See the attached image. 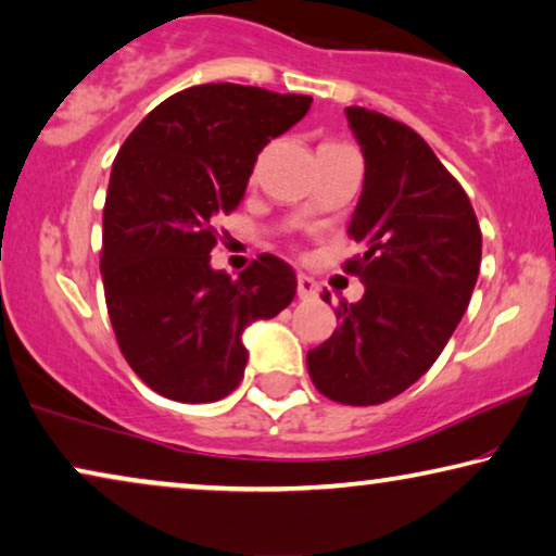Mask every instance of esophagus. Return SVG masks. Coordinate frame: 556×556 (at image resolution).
Wrapping results in <instances>:
<instances>
[{"mask_svg":"<svg viewBox=\"0 0 556 556\" xmlns=\"http://www.w3.org/2000/svg\"><path fill=\"white\" fill-rule=\"evenodd\" d=\"M319 292V285L312 277L307 275H296V294H300V300H312V296H317Z\"/></svg>","mask_w":556,"mask_h":556,"instance_id":"esophagus-1","label":"esophagus"}]
</instances>
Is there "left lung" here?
I'll list each match as a JSON object with an SVG mask.
<instances>
[{"label":"left lung","mask_w":556,"mask_h":556,"mask_svg":"<svg viewBox=\"0 0 556 556\" xmlns=\"http://www.w3.org/2000/svg\"><path fill=\"white\" fill-rule=\"evenodd\" d=\"M345 113L365 159L350 222L365 254L348 269L365 294L340 302V325L309 350L307 370L334 403L378 405L443 353L479 279L481 229L466 191L416 130L365 108Z\"/></svg>","instance_id":"8db88e82"}]
</instances>
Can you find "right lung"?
Returning a JSON list of instances; mask_svg holds the SVG:
<instances>
[{"instance_id":"right-lung-1","label":"right lung","mask_w":556,"mask_h":556,"mask_svg":"<svg viewBox=\"0 0 556 556\" xmlns=\"http://www.w3.org/2000/svg\"><path fill=\"white\" fill-rule=\"evenodd\" d=\"M309 105V96L197 85L153 108L115 155L100 275L121 353L159 395H229L244 378L247 327L294 300V269L271 254L237 279L211 267V224L239 206L256 155Z\"/></svg>"}]
</instances>
